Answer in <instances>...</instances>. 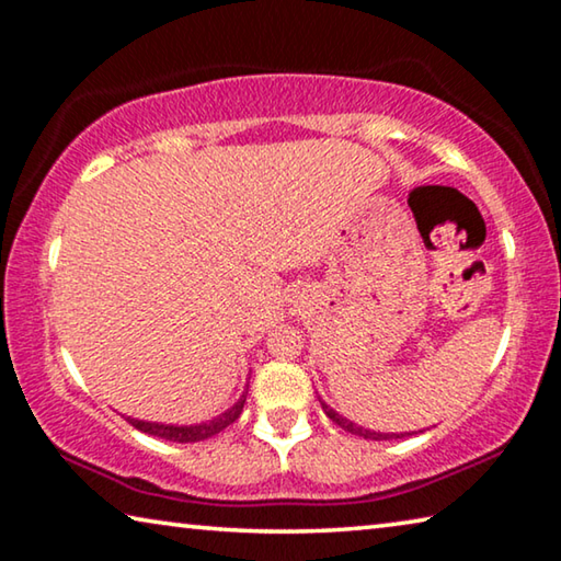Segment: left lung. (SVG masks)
Listing matches in <instances>:
<instances>
[{"label":"left lung","mask_w":561,"mask_h":561,"mask_svg":"<svg viewBox=\"0 0 561 561\" xmlns=\"http://www.w3.org/2000/svg\"><path fill=\"white\" fill-rule=\"evenodd\" d=\"M319 402H322V399H319ZM322 409H324V414L329 416V420H332L334 424H340L344 432H350V434H359V437H364V439H377V442H381V439H397V437H404V434H385V432H375V430H364V426H359V424H354L352 420H346V416H342L340 412H334L332 407H329L327 402H322Z\"/></svg>","instance_id":"8db88e82"}]
</instances>
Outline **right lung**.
<instances>
[{"label":"right lung","mask_w":561,"mask_h":561,"mask_svg":"<svg viewBox=\"0 0 561 561\" xmlns=\"http://www.w3.org/2000/svg\"><path fill=\"white\" fill-rule=\"evenodd\" d=\"M244 402H247V392L239 397L237 402L227 409V412H221L219 416H215V420L199 422V424H162V422L131 420V416H127V422L131 426H137L139 432L152 434V437L167 439V442H180V444L202 442V439L215 437V434H219L221 430H227L229 424H232L234 420H239V414H242V409H244Z\"/></svg>","instance_id":"add662e5"}]
</instances>
